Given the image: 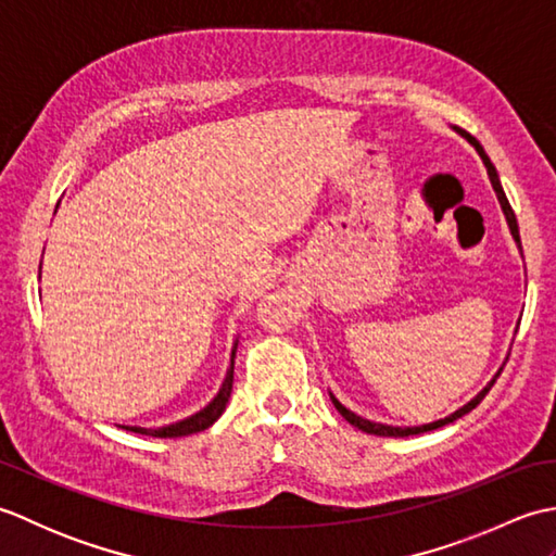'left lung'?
<instances>
[{
  "label": "left lung",
  "instance_id": "obj_1",
  "mask_svg": "<svg viewBox=\"0 0 556 556\" xmlns=\"http://www.w3.org/2000/svg\"><path fill=\"white\" fill-rule=\"evenodd\" d=\"M454 131L456 134H460L464 136L470 146H473L476 150H478V155H480V160H482V164H485L488 167V176H490V184H492V188H494V193H497V200H500V205H502V210H504V217H506V222H509V229H511V236H514V241L518 243V251H521V236H518V222H516V215H514V210H511V205H509V200H506V193H504V188H502V184H500V174H497V169H494V164L490 162V157H488V152L482 150V146L478 143V140L470 136V134H466L464 128H458V126H454ZM502 375V368L497 370V375L492 377V380L488 382V387H482V392H478L473 399L468 401L466 406H460L458 410H454L452 416H446V418H442V420H434V422H428V425H416V428H394V425H382V422H372V420H365V418H361V416H356V413L353 410H349L346 406H341V401L329 392V399H332V404H334V408L341 413V416H344L353 428H358V430H363V432H368V434H380V437H408V434H420V432H428V430H437V428H442V425H448V422H454L456 418H460V416H466V413H470L473 410L482 399H485V394L490 392L492 389V384L497 382V377Z\"/></svg>",
  "mask_w": 556,
  "mask_h": 556
}]
</instances>
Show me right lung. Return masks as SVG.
<instances>
[{"label":"right lung","mask_w":556,"mask_h":556,"mask_svg":"<svg viewBox=\"0 0 556 556\" xmlns=\"http://www.w3.org/2000/svg\"><path fill=\"white\" fill-rule=\"evenodd\" d=\"M236 346H239V341H236L233 349H231V365L227 370V377H224V382L219 387V392L215 394V399L210 401L205 408H200L193 416H188L179 422H172V425H162V428H138V425H122L124 430H131L138 434H150V437H186V434H195L200 430H207L212 422H215L224 408L229 404V396H231V384H233V358H236Z\"/></svg>","instance_id":"1"}]
</instances>
